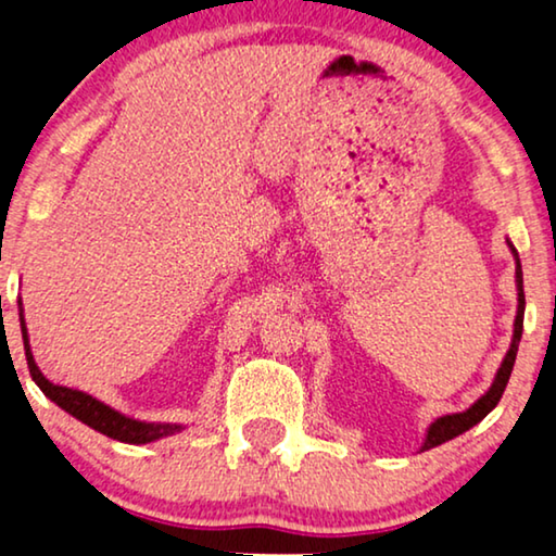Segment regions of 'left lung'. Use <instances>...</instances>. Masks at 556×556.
<instances>
[{
  "label": "left lung",
  "instance_id": "obj_1",
  "mask_svg": "<svg viewBox=\"0 0 556 556\" xmlns=\"http://www.w3.org/2000/svg\"><path fill=\"white\" fill-rule=\"evenodd\" d=\"M506 243H508L510 254H514V262H516V292H519V307H516V320H514V338H510L508 351H506V355H503L501 368L495 371V379L491 383V389H488L485 394L480 396L476 404L468 406L465 412L445 414V417L434 419L432 425L427 427V438H425V442H421V453H425V450L438 447L447 440H455L457 434L468 432L470 427H476L480 419H485L488 414L495 409V404L501 402L503 391H506V383H508L510 371H514V364H516V353H519L521 332H523V309H527V300H523V271H521L519 251H516V247L508 239H506Z\"/></svg>",
  "mask_w": 556,
  "mask_h": 556
}]
</instances>
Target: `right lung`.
<instances>
[{
  "label": "right lung",
  "instance_id": "add662e5",
  "mask_svg": "<svg viewBox=\"0 0 556 556\" xmlns=\"http://www.w3.org/2000/svg\"><path fill=\"white\" fill-rule=\"evenodd\" d=\"M20 328H22V340H25V355H27V368L33 381L40 387L42 394H46L50 402H55L61 409H65L71 417H76L78 421H84L96 432L106 434L111 440L127 442V445H147V442H154L160 438H169V434L182 432V425H169V421H142V419H131L127 414L111 409L99 399H93L91 394L78 389H68V387H55L53 381H48L42 376L40 368H37L33 351H29V338H27V325H25V315H22V302H20Z\"/></svg>",
  "mask_w": 556,
  "mask_h": 556
}]
</instances>
